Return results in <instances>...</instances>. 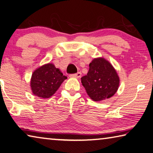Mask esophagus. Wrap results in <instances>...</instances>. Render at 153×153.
<instances>
[{"instance_id": "esophagus-1", "label": "esophagus", "mask_w": 153, "mask_h": 153, "mask_svg": "<svg viewBox=\"0 0 153 153\" xmlns=\"http://www.w3.org/2000/svg\"><path fill=\"white\" fill-rule=\"evenodd\" d=\"M71 77H74V78H80L81 76V72H78L76 74H72L70 75Z\"/></svg>"}]
</instances>
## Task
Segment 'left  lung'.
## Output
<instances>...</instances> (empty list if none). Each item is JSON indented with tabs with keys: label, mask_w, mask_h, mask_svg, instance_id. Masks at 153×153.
Segmentation results:
<instances>
[{
	"label": "left lung",
	"mask_w": 153,
	"mask_h": 153,
	"mask_svg": "<svg viewBox=\"0 0 153 153\" xmlns=\"http://www.w3.org/2000/svg\"><path fill=\"white\" fill-rule=\"evenodd\" d=\"M89 66V71L81 77V82L90 98L98 102L114 96L119 88V77L112 64L103 57H98Z\"/></svg>",
	"instance_id": "left-lung-1"
}]
</instances>
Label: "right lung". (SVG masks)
I'll use <instances>...</instances> for the list:
<instances>
[{"instance_id":"obj_1","label":"right lung","mask_w":153,"mask_h":153,"mask_svg":"<svg viewBox=\"0 0 153 153\" xmlns=\"http://www.w3.org/2000/svg\"><path fill=\"white\" fill-rule=\"evenodd\" d=\"M67 76H64L59 69L49 63L35 70L32 74L30 87L34 96L42 98H49L56 93Z\"/></svg>"}]
</instances>
